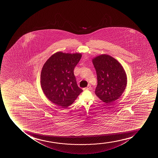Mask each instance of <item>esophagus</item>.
I'll list each match as a JSON object with an SVG mask.
<instances>
[{"instance_id":"34e87169","label":"esophagus","mask_w":158,"mask_h":158,"mask_svg":"<svg viewBox=\"0 0 158 158\" xmlns=\"http://www.w3.org/2000/svg\"><path fill=\"white\" fill-rule=\"evenodd\" d=\"M91 89V86L90 85H89L87 86V87H86V88H85V89Z\"/></svg>"}]
</instances>
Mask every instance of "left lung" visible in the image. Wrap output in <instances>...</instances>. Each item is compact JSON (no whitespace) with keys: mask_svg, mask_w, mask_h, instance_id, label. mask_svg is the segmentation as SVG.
<instances>
[{"mask_svg":"<svg viewBox=\"0 0 158 158\" xmlns=\"http://www.w3.org/2000/svg\"><path fill=\"white\" fill-rule=\"evenodd\" d=\"M97 76L95 93L106 104H110L121 97L127 85L125 69L115 59L102 54L92 59Z\"/></svg>","mask_w":158,"mask_h":158,"instance_id":"left-lung-1","label":"left lung"}]
</instances>
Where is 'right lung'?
Returning <instances> with one entry per match:
<instances>
[{
    "label": "right lung",
    "mask_w": 158,
    "mask_h": 158,
    "mask_svg": "<svg viewBox=\"0 0 158 158\" xmlns=\"http://www.w3.org/2000/svg\"><path fill=\"white\" fill-rule=\"evenodd\" d=\"M80 53L56 52L44 64L40 74L41 89L48 99L66 108L73 103L82 90L77 85L74 69Z\"/></svg>",
    "instance_id": "obj_1"
}]
</instances>
